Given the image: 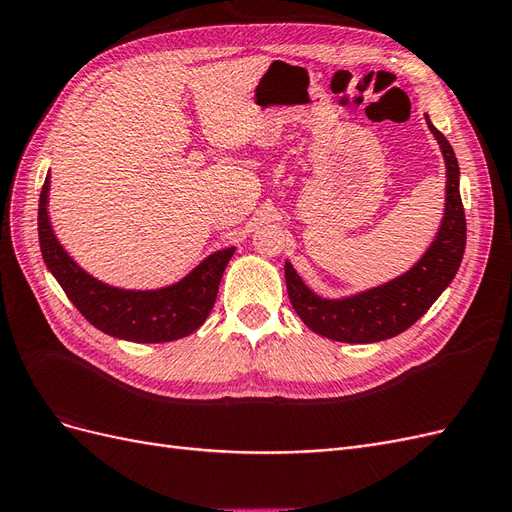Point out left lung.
Instances as JSON below:
<instances>
[{
    "instance_id": "1",
    "label": "left lung",
    "mask_w": 512,
    "mask_h": 512,
    "mask_svg": "<svg viewBox=\"0 0 512 512\" xmlns=\"http://www.w3.org/2000/svg\"><path fill=\"white\" fill-rule=\"evenodd\" d=\"M427 126L438 138L446 162V209L431 247L416 265L397 280L354 294L348 299H320L286 262V288L294 312L314 333L348 344H371L404 333L453 282L466 250V213L459 194V164L444 134Z\"/></svg>"
}]
</instances>
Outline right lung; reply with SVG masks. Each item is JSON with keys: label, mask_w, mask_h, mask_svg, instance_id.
<instances>
[{"label": "right lung", "mask_w": 512, "mask_h": 512, "mask_svg": "<svg viewBox=\"0 0 512 512\" xmlns=\"http://www.w3.org/2000/svg\"><path fill=\"white\" fill-rule=\"evenodd\" d=\"M46 198H49V177L44 179L38 205L42 258L74 307L96 329L128 342L160 344L194 333L207 320L235 247L211 254L175 286L160 290L113 288L94 280L64 252L51 230Z\"/></svg>", "instance_id": "right-lung-1"}]
</instances>
